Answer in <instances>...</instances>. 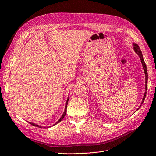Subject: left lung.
<instances>
[{
  "mask_svg": "<svg viewBox=\"0 0 156 156\" xmlns=\"http://www.w3.org/2000/svg\"><path fill=\"white\" fill-rule=\"evenodd\" d=\"M133 49L135 51V53L139 55V57H140L141 63H142V65H143V69H144V73H145V77H146V79H145V81H146V84H145L146 91H145V93L144 94V97H143V99L142 103H141V105H140V106H141V105H142L143 103L144 100H145L146 95V90H147V84H148V73H147V69H146V64L144 62V58H143V54H142V52H141L139 45L137 44H133ZM139 108H140V107H139ZM139 108H138V109H139Z\"/></svg>",
  "mask_w": 156,
  "mask_h": 156,
  "instance_id": "left-lung-1",
  "label": "left lung"
}]
</instances>
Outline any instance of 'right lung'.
<instances>
[{
    "mask_svg": "<svg viewBox=\"0 0 156 156\" xmlns=\"http://www.w3.org/2000/svg\"><path fill=\"white\" fill-rule=\"evenodd\" d=\"M68 100H67V101H66V106H65V109H64V113H63V115H62V116H61V118L60 119L58 120V121L56 122V123H55L54 125H53V126H55V125H56V124H57L58 123H59L60 122H61V120H62L63 119H64V117L65 116V115H66V111H67V105H68ZM29 123L31 124V125H32V126H36V127H42L41 126H39V125H37V124H34V123H31V122H29ZM51 127V126H50ZM47 128H48V127H47Z\"/></svg>",
    "mask_w": 156,
    "mask_h": 156,
    "instance_id": "add662e5",
    "label": "right lung"
}]
</instances>
